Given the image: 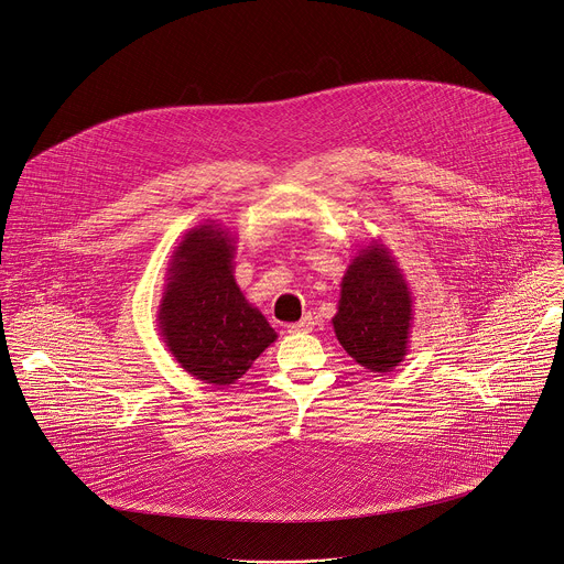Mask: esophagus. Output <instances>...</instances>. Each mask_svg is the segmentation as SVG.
<instances>
[{
    "label": "esophagus",
    "instance_id": "1",
    "mask_svg": "<svg viewBox=\"0 0 564 564\" xmlns=\"http://www.w3.org/2000/svg\"><path fill=\"white\" fill-rule=\"evenodd\" d=\"M313 326H315L313 317H311V315H304L300 322H295V324H289V326H286V330L295 335V333H308V330H313Z\"/></svg>",
    "mask_w": 564,
    "mask_h": 564
}]
</instances>
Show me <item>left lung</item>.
Listing matches in <instances>:
<instances>
[{"mask_svg": "<svg viewBox=\"0 0 564 564\" xmlns=\"http://www.w3.org/2000/svg\"><path fill=\"white\" fill-rule=\"evenodd\" d=\"M413 295L398 258L382 240L365 245L340 284L335 337L365 369L389 373L409 354Z\"/></svg>", "mask_w": 564, "mask_h": 564, "instance_id": "left-lung-1", "label": "left lung"}]
</instances>
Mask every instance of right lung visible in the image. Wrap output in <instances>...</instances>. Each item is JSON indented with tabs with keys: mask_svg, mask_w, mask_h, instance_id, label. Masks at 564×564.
Here are the masks:
<instances>
[{
	"mask_svg": "<svg viewBox=\"0 0 564 564\" xmlns=\"http://www.w3.org/2000/svg\"><path fill=\"white\" fill-rule=\"evenodd\" d=\"M234 260L236 236L227 227L208 219L191 229L169 260L158 311L171 356L213 387L234 384L278 340L275 328L240 291Z\"/></svg>",
	"mask_w": 564,
	"mask_h": 564,
	"instance_id": "add662e5",
	"label": "right lung"
}]
</instances>
